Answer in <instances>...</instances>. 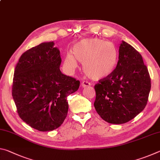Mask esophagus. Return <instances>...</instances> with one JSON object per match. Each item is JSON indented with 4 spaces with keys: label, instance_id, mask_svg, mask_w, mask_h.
<instances>
[{
    "label": "esophagus",
    "instance_id": "obj_1",
    "mask_svg": "<svg viewBox=\"0 0 160 160\" xmlns=\"http://www.w3.org/2000/svg\"><path fill=\"white\" fill-rule=\"evenodd\" d=\"M90 85H91V84L90 82H87V81H82V82L81 83V85H82V87L83 88H86V87L90 86Z\"/></svg>",
    "mask_w": 160,
    "mask_h": 160
}]
</instances>
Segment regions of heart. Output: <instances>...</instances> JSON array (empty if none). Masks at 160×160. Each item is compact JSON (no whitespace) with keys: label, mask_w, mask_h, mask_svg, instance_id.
<instances>
[{"label":"heart","mask_w":160,"mask_h":160,"mask_svg":"<svg viewBox=\"0 0 160 160\" xmlns=\"http://www.w3.org/2000/svg\"><path fill=\"white\" fill-rule=\"evenodd\" d=\"M118 60V50L113 43L93 38L77 42L73 47V53H66L65 65L69 70H74L79 61L82 63L86 76L97 81L106 79L113 73Z\"/></svg>","instance_id":"1"}]
</instances>
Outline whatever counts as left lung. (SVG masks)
Listing matches in <instances>:
<instances>
[{
    "label": "left lung",
    "mask_w": 160,
    "mask_h": 160,
    "mask_svg": "<svg viewBox=\"0 0 160 160\" xmlns=\"http://www.w3.org/2000/svg\"><path fill=\"white\" fill-rule=\"evenodd\" d=\"M113 73L94 86V106L101 118L113 124L132 120L145 109L151 88L148 70L142 56L122 41Z\"/></svg>",
    "instance_id": "1"
}]
</instances>
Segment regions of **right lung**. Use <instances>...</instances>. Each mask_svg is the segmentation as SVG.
<instances>
[{"label": "right lung", "mask_w": 160, "mask_h": 160, "mask_svg": "<svg viewBox=\"0 0 160 160\" xmlns=\"http://www.w3.org/2000/svg\"><path fill=\"white\" fill-rule=\"evenodd\" d=\"M60 51L54 42H44L20 56L15 67L12 95L22 120L39 131L60 126L68 111L67 97L80 81L60 70Z\"/></svg>", "instance_id": "1"}]
</instances>
